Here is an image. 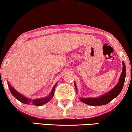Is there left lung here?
Masks as SVG:
<instances>
[{"mask_svg": "<svg viewBox=\"0 0 132 132\" xmlns=\"http://www.w3.org/2000/svg\"><path fill=\"white\" fill-rule=\"evenodd\" d=\"M122 65H123V68H122V73H121L120 76L119 82L113 89H112L111 90L106 92V93L104 94L103 95L97 97H80V101L84 103V104L89 105L99 106L108 104L112 100H113L116 97H117L119 95V94L120 93V92L122 91L124 85V82H125V76H126V67H125L124 61H122ZM75 86L76 90V92L78 93V88H77L75 82Z\"/></svg>", "mask_w": 132, "mask_h": 132, "instance_id": "left-lung-1", "label": "left lung"}]
</instances>
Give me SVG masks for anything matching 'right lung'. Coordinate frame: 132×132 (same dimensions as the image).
I'll return each mask as SVG.
<instances>
[{"label": "right lung", "mask_w": 132, "mask_h": 132, "mask_svg": "<svg viewBox=\"0 0 132 132\" xmlns=\"http://www.w3.org/2000/svg\"><path fill=\"white\" fill-rule=\"evenodd\" d=\"M57 82L55 85L54 86V87H53L52 90L50 92L49 95L47 97L43 98H40V99H31L30 98L27 97L25 95L21 94L20 93H19V92H17L13 87L10 84V83L8 82V86L10 89V91L11 92V94H12L13 96H14L16 99L19 100L20 102L23 103L25 104H31V105H34L36 106H41L43 105L44 104H46L47 102H49L50 100L52 99L54 95V89H55L56 86Z\"/></svg>", "instance_id": "obj_1"}]
</instances>
